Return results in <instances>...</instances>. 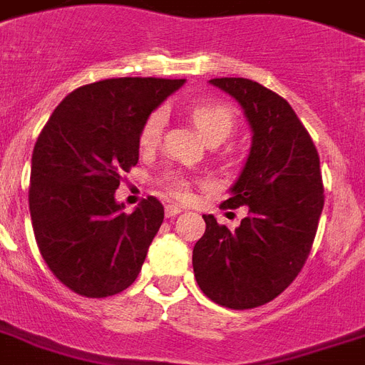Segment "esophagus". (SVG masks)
Wrapping results in <instances>:
<instances>
[{
  "instance_id": "obj_1",
  "label": "esophagus",
  "mask_w": 365,
  "mask_h": 365,
  "mask_svg": "<svg viewBox=\"0 0 365 365\" xmlns=\"http://www.w3.org/2000/svg\"><path fill=\"white\" fill-rule=\"evenodd\" d=\"M182 207H178V205H166V209H164V212H166V217L172 218L175 217V215H180L182 212Z\"/></svg>"
}]
</instances>
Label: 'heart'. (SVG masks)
<instances>
[{"instance_id": "obj_1", "label": "heart", "mask_w": 365, "mask_h": 365, "mask_svg": "<svg viewBox=\"0 0 365 365\" xmlns=\"http://www.w3.org/2000/svg\"><path fill=\"white\" fill-rule=\"evenodd\" d=\"M191 120L199 129V133L203 135L205 139L215 137V135H226L230 133L232 125H234V115H232L230 108L224 106L220 102H197L190 110ZM166 121V114L162 110L150 112L148 118L145 120L139 135V145L143 148L156 147V143L160 139L162 128ZM162 187L166 190L170 197L180 199V201H187L191 197V182L182 174V172H168L162 175Z\"/></svg>"}]
</instances>
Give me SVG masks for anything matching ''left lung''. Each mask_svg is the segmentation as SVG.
I'll use <instances>...</instances> for the list:
<instances>
[{"label": "left lung", "mask_w": 365, "mask_h": 365, "mask_svg": "<svg viewBox=\"0 0 365 365\" xmlns=\"http://www.w3.org/2000/svg\"><path fill=\"white\" fill-rule=\"evenodd\" d=\"M244 110L250 156L222 209L247 207L236 230L205 215L193 272L207 298L230 309L263 306L284 292L312 251L321 210L319 155L292 106L255 81L210 79Z\"/></svg>", "instance_id": "obj_1"}]
</instances>
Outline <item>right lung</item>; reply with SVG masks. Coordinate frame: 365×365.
Masks as SVG:
<instances>
[{
  "mask_svg": "<svg viewBox=\"0 0 365 365\" xmlns=\"http://www.w3.org/2000/svg\"><path fill=\"white\" fill-rule=\"evenodd\" d=\"M183 83L120 77L79 86L40 131L29 187L32 230L46 265L73 292L114 296L141 271L164 207L147 197L128 215L114 193L139 162L148 114Z\"/></svg>",
  "mask_w": 365,
  "mask_h": 365,
  "instance_id": "add662e5",
  "label": "right lung"
}]
</instances>
